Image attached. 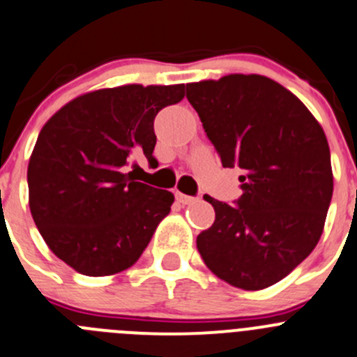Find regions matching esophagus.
<instances>
[{"label":"esophagus","instance_id":"obj_1","mask_svg":"<svg viewBox=\"0 0 357 357\" xmlns=\"http://www.w3.org/2000/svg\"><path fill=\"white\" fill-rule=\"evenodd\" d=\"M176 199H178L181 204H194V202L197 201V197H192V195H185V194H181V192H176Z\"/></svg>","mask_w":357,"mask_h":357}]
</instances>
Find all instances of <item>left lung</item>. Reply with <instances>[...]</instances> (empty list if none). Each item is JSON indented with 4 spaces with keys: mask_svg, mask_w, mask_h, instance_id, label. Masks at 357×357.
Masks as SVG:
<instances>
[{
    "mask_svg": "<svg viewBox=\"0 0 357 357\" xmlns=\"http://www.w3.org/2000/svg\"><path fill=\"white\" fill-rule=\"evenodd\" d=\"M186 99L222 165L242 169L238 206L206 197L215 222L197 236L199 255L233 287H272L322 236L333 197L326 133L297 96L266 76L188 83Z\"/></svg>",
    "mask_w": 357,
    "mask_h": 357,
    "instance_id": "8db88e82",
    "label": "left lung"
}]
</instances>
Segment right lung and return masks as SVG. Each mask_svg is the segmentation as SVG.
Masks as SVG:
<instances>
[{"mask_svg":"<svg viewBox=\"0 0 357 357\" xmlns=\"http://www.w3.org/2000/svg\"><path fill=\"white\" fill-rule=\"evenodd\" d=\"M183 98L185 85L101 89L44 124L28 163L30 211L70 268L92 278L126 271L169 215L172 192L137 181L130 163L144 155L156 165L155 117Z\"/></svg>","mask_w":357,"mask_h":357,"instance_id":"add662e5","label":"right lung"}]
</instances>
